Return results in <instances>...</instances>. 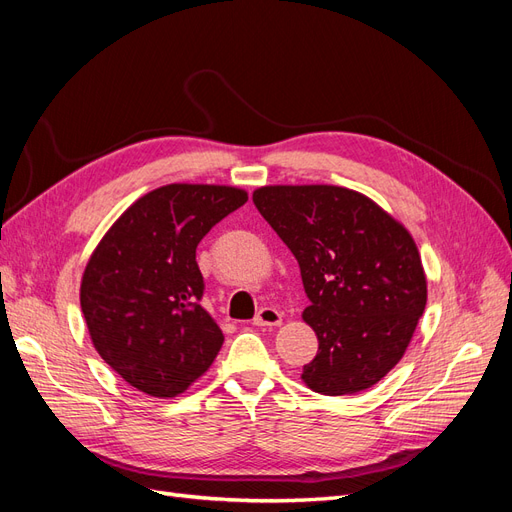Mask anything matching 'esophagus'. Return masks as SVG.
Wrapping results in <instances>:
<instances>
[{"label": "esophagus", "instance_id": "obj_1", "mask_svg": "<svg viewBox=\"0 0 512 512\" xmlns=\"http://www.w3.org/2000/svg\"><path fill=\"white\" fill-rule=\"evenodd\" d=\"M254 324H256V327H280L282 314L277 312L275 307H262L254 318Z\"/></svg>", "mask_w": 512, "mask_h": 512}]
</instances>
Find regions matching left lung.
<instances>
[{"label":"left lung","instance_id":"1","mask_svg":"<svg viewBox=\"0 0 512 512\" xmlns=\"http://www.w3.org/2000/svg\"><path fill=\"white\" fill-rule=\"evenodd\" d=\"M254 205L288 245L318 354L301 380L322 395L378 384L406 354L427 305V277L408 228L369 196L339 185H262Z\"/></svg>","mask_w":512,"mask_h":512}]
</instances>
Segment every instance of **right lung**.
I'll use <instances>...</instances> for the list:
<instances>
[{
    "instance_id": "obj_1",
    "label": "right lung",
    "mask_w": 512,
    "mask_h": 512,
    "mask_svg": "<svg viewBox=\"0 0 512 512\" xmlns=\"http://www.w3.org/2000/svg\"><path fill=\"white\" fill-rule=\"evenodd\" d=\"M245 200L235 185H162L134 200L91 252L81 280L91 344L141 393L177 397L218 356L224 333L198 303L196 247Z\"/></svg>"
}]
</instances>
